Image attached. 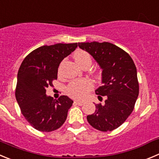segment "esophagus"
Instances as JSON below:
<instances>
[{
	"instance_id": "34e87169",
	"label": "esophagus",
	"mask_w": 159,
	"mask_h": 159,
	"mask_svg": "<svg viewBox=\"0 0 159 159\" xmlns=\"http://www.w3.org/2000/svg\"><path fill=\"white\" fill-rule=\"evenodd\" d=\"M75 103H76V104L79 105V106H82V105L84 104V102H83V101H79V100H75Z\"/></svg>"
}]
</instances>
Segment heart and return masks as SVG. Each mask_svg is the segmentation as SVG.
I'll use <instances>...</instances> for the list:
<instances>
[{
  "instance_id": "1",
  "label": "heart",
  "mask_w": 159,
  "mask_h": 159,
  "mask_svg": "<svg viewBox=\"0 0 159 159\" xmlns=\"http://www.w3.org/2000/svg\"><path fill=\"white\" fill-rule=\"evenodd\" d=\"M77 63L81 66L86 62H91V57L87 52L78 50L74 55ZM93 88V84L88 79L74 80L70 81L66 87V92L70 96L74 98L84 97Z\"/></svg>"
}]
</instances>
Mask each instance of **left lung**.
Instances as JSON below:
<instances>
[{
    "mask_svg": "<svg viewBox=\"0 0 159 159\" xmlns=\"http://www.w3.org/2000/svg\"><path fill=\"white\" fill-rule=\"evenodd\" d=\"M103 69V85L96 90L103 104H96V111L87 116L93 128L102 132L112 131L125 121L134 109L139 95L136 67L131 56L109 42L78 43Z\"/></svg>",
    "mask_w": 159,
    "mask_h": 159,
    "instance_id": "left-lung-1",
    "label": "left lung"
}]
</instances>
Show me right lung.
<instances>
[{"instance_id":"add662e5","label":"right lung","mask_w":159,"mask_h":159,"mask_svg":"<svg viewBox=\"0 0 159 159\" xmlns=\"http://www.w3.org/2000/svg\"><path fill=\"white\" fill-rule=\"evenodd\" d=\"M77 47L78 43L41 46L28 54L19 67L16 100L26 121L38 131H54L66 121L73 100L66 96L54 100L45 93L57 79L59 63Z\"/></svg>"}]
</instances>
